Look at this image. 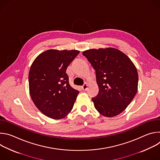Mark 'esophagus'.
<instances>
[{
  "mask_svg": "<svg viewBox=\"0 0 160 160\" xmlns=\"http://www.w3.org/2000/svg\"><path fill=\"white\" fill-rule=\"evenodd\" d=\"M87 88H88V85L87 83H85L82 86V88L83 90H86L87 89Z\"/></svg>",
  "mask_w": 160,
  "mask_h": 160,
  "instance_id": "esophagus-1",
  "label": "esophagus"
}]
</instances>
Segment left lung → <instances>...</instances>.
Instances as JSON below:
<instances>
[{
  "mask_svg": "<svg viewBox=\"0 0 160 160\" xmlns=\"http://www.w3.org/2000/svg\"><path fill=\"white\" fill-rule=\"evenodd\" d=\"M82 54L96 70L99 91L92 98L95 108L106 117L119 115L138 92V73L135 65L115 48L89 49Z\"/></svg>",
  "mask_w": 160,
  "mask_h": 160,
  "instance_id": "1",
  "label": "left lung"
}]
</instances>
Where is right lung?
Instances as JSON below:
<instances>
[{"mask_svg":"<svg viewBox=\"0 0 160 160\" xmlns=\"http://www.w3.org/2000/svg\"><path fill=\"white\" fill-rule=\"evenodd\" d=\"M80 51L51 49L38 55L28 75L32 99L45 116L64 118L72 109L79 91L69 83L66 69Z\"/></svg>","mask_w":160,"mask_h":160,"instance_id":"add662e5","label":"right lung"}]
</instances>
